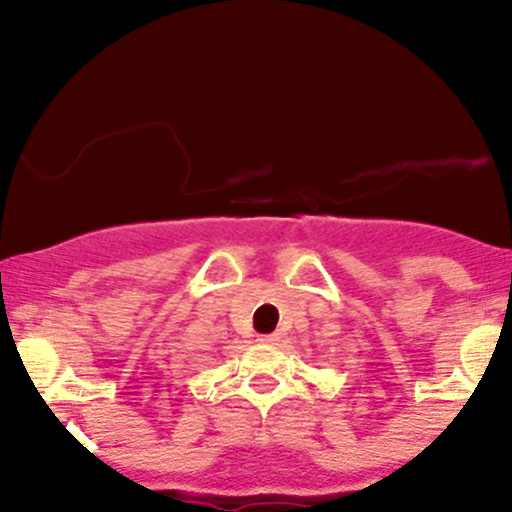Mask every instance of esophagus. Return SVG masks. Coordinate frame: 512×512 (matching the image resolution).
I'll return each instance as SVG.
<instances>
[{
	"mask_svg": "<svg viewBox=\"0 0 512 512\" xmlns=\"http://www.w3.org/2000/svg\"><path fill=\"white\" fill-rule=\"evenodd\" d=\"M258 340H261L263 345H278V342H281L283 337H281V333H271V335H261V337H258Z\"/></svg>",
	"mask_w": 512,
	"mask_h": 512,
	"instance_id": "1",
	"label": "esophagus"
}]
</instances>
